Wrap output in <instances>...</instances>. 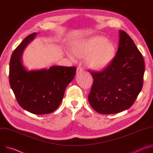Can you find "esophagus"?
Masks as SVG:
<instances>
[{"label":"esophagus","instance_id":"34e87169","mask_svg":"<svg viewBox=\"0 0 153 153\" xmlns=\"http://www.w3.org/2000/svg\"><path fill=\"white\" fill-rule=\"evenodd\" d=\"M84 72V71H83V69L81 67H78V68H77V69H76V75H79V74H82Z\"/></svg>","mask_w":153,"mask_h":153}]
</instances>
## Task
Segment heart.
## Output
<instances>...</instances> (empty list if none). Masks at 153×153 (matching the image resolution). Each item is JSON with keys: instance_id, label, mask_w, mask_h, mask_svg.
I'll list each match as a JSON object with an SVG mask.
<instances>
[{"instance_id": "1", "label": "heart", "mask_w": 153, "mask_h": 153, "mask_svg": "<svg viewBox=\"0 0 153 153\" xmlns=\"http://www.w3.org/2000/svg\"><path fill=\"white\" fill-rule=\"evenodd\" d=\"M72 53L78 59L86 58L85 64L94 71L103 69L113 59L115 48L112 42L101 36H92L73 42Z\"/></svg>"}]
</instances>
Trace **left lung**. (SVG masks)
<instances>
[{"label": "left lung", "mask_w": 153, "mask_h": 153, "mask_svg": "<svg viewBox=\"0 0 153 153\" xmlns=\"http://www.w3.org/2000/svg\"><path fill=\"white\" fill-rule=\"evenodd\" d=\"M144 72L142 53L128 34L119 30L118 48L111 64L101 72H91L94 82L88 96L91 106L101 114L129 109L142 89Z\"/></svg>", "instance_id": "obj_1"}]
</instances>
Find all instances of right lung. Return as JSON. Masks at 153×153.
Masks as SVG:
<instances>
[{
  "mask_svg": "<svg viewBox=\"0 0 153 153\" xmlns=\"http://www.w3.org/2000/svg\"><path fill=\"white\" fill-rule=\"evenodd\" d=\"M36 33L26 37L12 53L10 84L19 105L36 115L52 113L59 106L66 87L74 78L75 67L52 66L48 69L28 71L22 64L25 47Z\"/></svg>",
  "mask_w": 153,
  "mask_h": 153,
  "instance_id": "right-lung-1",
  "label": "right lung"
}]
</instances>
